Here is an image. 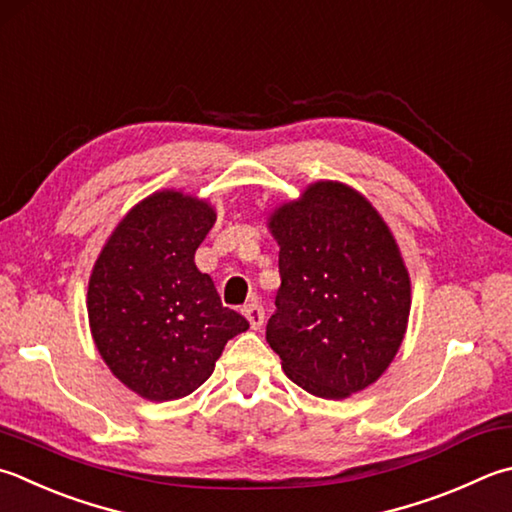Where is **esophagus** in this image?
Segmentation results:
<instances>
[{
	"label": "esophagus",
	"mask_w": 512,
	"mask_h": 512,
	"mask_svg": "<svg viewBox=\"0 0 512 512\" xmlns=\"http://www.w3.org/2000/svg\"><path fill=\"white\" fill-rule=\"evenodd\" d=\"M243 314H245V318L249 321V325H252V330H260V327H263V321H265L263 305L249 303V305L243 307Z\"/></svg>",
	"instance_id": "34e87169"
}]
</instances>
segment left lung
I'll return each instance as SVG.
<instances>
[{"mask_svg":"<svg viewBox=\"0 0 512 512\" xmlns=\"http://www.w3.org/2000/svg\"><path fill=\"white\" fill-rule=\"evenodd\" d=\"M281 287L267 343L314 397L347 399L388 370L406 336L410 276L368 200L321 180L269 216Z\"/></svg>","mask_w":512,"mask_h":512,"instance_id":"obj_1","label":"left lung"}]
</instances>
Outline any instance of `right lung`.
Returning <instances> with one entry per match:
<instances>
[{"label":"right lung","mask_w":512,"mask_h":512,"mask_svg":"<svg viewBox=\"0 0 512 512\" xmlns=\"http://www.w3.org/2000/svg\"><path fill=\"white\" fill-rule=\"evenodd\" d=\"M214 223L209 202L156 191L120 220L95 260L86 294L95 347L142 399L187 397L209 379L227 341L249 327L196 267Z\"/></svg>","instance_id":"1"}]
</instances>
